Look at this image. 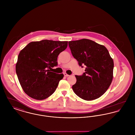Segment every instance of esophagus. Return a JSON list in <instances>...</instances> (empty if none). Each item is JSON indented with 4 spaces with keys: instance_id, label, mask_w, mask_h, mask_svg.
<instances>
[{
    "instance_id": "34e87169",
    "label": "esophagus",
    "mask_w": 135,
    "mask_h": 135,
    "mask_svg": "<svg viewBox=\"0 0 135 135\" xmlns=\"http://www.w3.org/2000/svg\"><path fill=\"white\" fill-rule=\"evenodd\" d=\"M64 75L65 76H66V77H67V76H69V75L67 74L66 73H64Z\"/></svg>"
}]
</instances>
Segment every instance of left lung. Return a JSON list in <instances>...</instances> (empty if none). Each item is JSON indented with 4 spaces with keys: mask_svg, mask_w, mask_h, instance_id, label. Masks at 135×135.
Returning <instances> with one entry per match:
<instances>
[{
    "mask_svg": "<svg viewBox=\"0 0 135 135\" xmlns=\"http://www.w3.org/2000/svg\"><path fill=\"white\" fill-rule=\"evenodd\" d=\"M68 44L79 65L86 66L82 75H75L76 83L72 86L74 92L86 101L99 98L108 90L113 77L114 63L109 51L105 46L88 39Z\"/></svg>",
    "mask_w": 135,
    "mask_h": 135,
    "instance_id": "8db88e82",
    "label": "left lung"
}]
</instances>
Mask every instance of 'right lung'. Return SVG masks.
Returning a JSON list of instances; mask_svg holds the SVG:
<instances>
[{"label":"right lung","instance_id":"obj_1","mask_svg":"<svg viewBox=\"0 0 135 135\" xmlns=\"http://www.w3.org/2000/svg\"><path fill=\"white\" fill-rule=\"evenodd\" d=\"M68 41L42 40L32 41L20 52L16 71L24 91L33 99L42 100L56 90L63 74L51 71L58 65L57 58Z\"/></svg>","mask_w":135,"mask_h":135}]
</instances>
